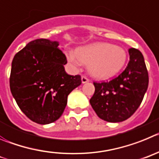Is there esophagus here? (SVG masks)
I'll list each match as a JSON object with an SVG mask.
<instances>
[{"label": "esophagus", "mask_w": 159, "mask_h": 159, "mask_svg": "<svg viewBox=\"0 0 159 159\" xmlns=\"http://www.w3.org/2000/svg\"><path fill=\"white\" fill-rule=\"evenodd\" d=\"M89 80L87 78H85V76L81 77V82H82L83 84H85V83L89 82Z\"/></svg>", "instance_id": "1"}]
</instances>
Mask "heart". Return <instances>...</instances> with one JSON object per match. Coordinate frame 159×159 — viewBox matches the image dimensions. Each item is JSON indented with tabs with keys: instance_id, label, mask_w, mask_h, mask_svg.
Returning a JSON list of instances; mask_svg holds the SVG:
<instances>
[{
	"instance_id": "b5f03b06",
	"label": "heart",
	"mask_w": 159,
	"mask_h": 159,
	"mask_svg": "<svg viewBox=\"0 0 159 159\" xmlns=\"http://www.w3.org/2000/svg\"><path fill=\"white\" fill-rule=\"evenodd\" d=\"M67 58L75 66L81 63L89 65V70L93 76L107 79L122 70L128 55L121 47L108 43H96L78 48L76 52L70 51Z\"/></svg>"
}]
</instances>
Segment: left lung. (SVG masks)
Instances as JSON below:
<instances>
[{"label": "left lung", "instance_id": "1", "mask_svg": "<svg viewBox=\"0 0 159 159\" xmlns=\"http://www.w3.org/2000/svg\"><path fill=\"white\" fill-rule=\"evenodd\" d=\"M129 62L124 72L107 82H94L89 100L97 115L107 122L119 123L133 115L147 92L149 78L142 53L128 50Z\"/></svg>", "mask_w": 159, "mask_h": 159}]
</instances>
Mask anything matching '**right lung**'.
Returning a JSON list of instances; mask_svg holds the SVG:
<instances>
[{"label":"right lung","mask_w":159,"mask_h":159,"mask_svg":"<svg viewBox=\"0 0 159 159\" xmlns=\"http://www.w3.org/2000/svg\"><path fill=\"white\" fill-rule=\"evenodd\" d=\"M58 41L38 39L16 53L12 62L10 89L18 106L31 120L55 122L63 113L67 97L81 84L80 75H69L66 58Z\"/></svg>","instance_id":"right-lung-1"}]
</instances>
